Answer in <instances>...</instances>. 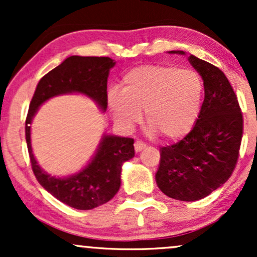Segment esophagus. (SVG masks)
Returning <instances> with one entry per match:
<instances>
[{
    "label": "esophagus",
    "mask_w": 257,
    "mask_h": 257,
    "mask_svg": "<svg viewBox=\"0 0 257 257\" xmlns=\"http://www.w3.org/2000/svg\"><path fill=\"white\" fill-rule=\"evenodd\" d=\"M134 147H135V151L140 152L141 150L145 149L146 144L143 143V141H140V140H137V141H135V144H134Z\"/></svg>",
    "instance_id": "obj_1"
}]
</instances>
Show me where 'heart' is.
Listing matches in <instances>:
<instances>
[{"label":"heart","instance_id":"obj_1","mask_svg":"<svg viewBox=\"0 0 257 257\" xmlns=\"http://www.w3.org/2000/svg\"><path fill=\"white\" fill-rule=\"evenodd\" d=\"M203 83L192 70L172 65H143L123 76L120 90H110L107 106L119 125L132 128L145 111L152 132L176 140L196 123L202 104Z\"/></svg>","mask_w":257,"mask_h":257}]
</instances>
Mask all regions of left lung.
I'll list each match as a JSON object with an SVG mask.
<instances>
[{"label":"left lung","mask_w":257,"mask_h":257,"mask_svg":"<svg viewBox=\"0 0 257 257\" xmlns=\"http://www.w3.org/2000/svg\"><path fill=\"white\" fill-rule=\"evenodd\" d=\"M188 60L203 78L204 101L192 131L179 143L161 147L156 182L170 198L193 202L209 196L232 175L239 157L243 116L225 73L194 55Z\"/></svg>","instance_id":"1"}]
</instances>
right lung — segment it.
<instances>
[{
	"instance_id": "right-lung-1",
	"label": "right lung",
	"mask_w": 257,
	"mask_h": 257,
	"mask_svg": "<svg viewBox=\"0 0 257 257\" xmlns=\"http://www.w3.org/2000/svg\"><path fill=\"white\" fill-rule=\"evenodd\" d=\"M114 61L107 57L72 55L44 75L38 82L25 122V137L31 167L37 181L52 196L78 210H89L105 204L120 187L122 164L134 157V140L104 135L95 155L81 172L55 178L43 172L31 147V122L41 105L53 96L79 93L93 99L102 112L107 107L108 72Z\"/></svg>"
}]
</instances>
